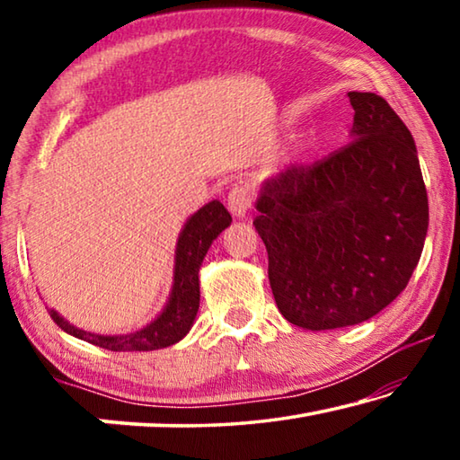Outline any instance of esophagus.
<instances>
[{"mask_svg": "<svg viewBox=\"0 0 460 460\" xmlns=\"http://www.w3.org/2000/svg\"><path fill=\"white\" fill-rule=\"evenodd\" d=\"M227 207L235 217H245L249 208H252V194H249L247 186L233 184L227 192Z\"/></svg>", "mask_w": 460, "mask_h": 460, "instance_id": "esophagus-1", "label": "esophagus"}]
</instances>
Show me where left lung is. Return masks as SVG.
<instances>
[{"instance_id":"left-lung-1","label":"left lung","mask_w":460,"mask_h":460,"mask_svg":"<svg viewBox=\"0 0 460 460\" xmlns=\"http://www.w3.org/2000/svg\"><path fill=\"white\" fill-rule=\"evenodd\" d=\"M353 139L263 182L255 229L288 323L359 324L398 298L422 255L428 194L414 139L376 93H347Z\"/></svg>"}]
</instances>
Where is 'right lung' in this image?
Listing matches in <instances>:
<instances>
[{"instance_id": "obj_1", "label": "right lung", "mask_w": 460, "mask_h": 460, "mask_svg": "<svg viewBox=\"0 0 460 460\" xmlns=\"http://www.w3.org/2000/svg\"><path fill=\"white\" fill-rule=\"evenodd\" d=\"M229 225L231 215L219 200H211L186 221L181 237H178L172 294H170L164 313L146 329L131 334H119V337H101V334L84 332L68 324L54 310L49 313L50 318L65 332L73 334L76 339L89 341L93 345L107 349V351H154V349L174 345L190 331L194 316H197L200 300V263L205 260L213 239H217V235Z\"/></svg>"}]
</instances>
